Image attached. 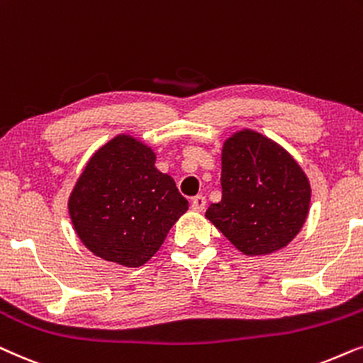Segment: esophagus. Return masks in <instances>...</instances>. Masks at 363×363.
Instances as JSON below:
<instances>
[{
    "label": "esophagus",
    "instance_id": "esophagus-1",
    "mask_svg": "<svg viewBox=\"0 0 363 363\" xmlns=\"http://www.w3.org/2000/svg\"><path fill=\"white\" fill-rule=\"evenodd\" d=\"M191 206H192V209H194V211H204V207H206V197H204V196H196V197H192Z\"/></svg>",
    "mask_w": 363,
    "mask_h": 363
}]
</instances>
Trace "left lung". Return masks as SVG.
<instances>
[{
  "instance_id": "1",
  "label": "left lung",
  "mask_w": 363,
  "mask_h": 363,
  "mask_svg": "<svg viewBox=\"0 0 363 363\" xmlns=\"http://www.w3.org/2000/svg\"><path fill=\"white\" fill-rule=\"evenodd\" d=\"M220 186L206 217L245 255L286 247L307 219V176L286 149L250 129L224 143Z\"/></svg>"
}]
</instances>
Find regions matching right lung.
Masks as SVG:
<instances>
[{
	"label": "right lung",
	"instance_id": "right-lung-1",
	"mask_svg": "<svg viewBox=\"0 0 363 363\" xmlns=\"http://www.w3.org/2000/svg\"><path fill=\"white\" fill-rule=\"evenodd\" d=\"M154 162L151 147L121 134L86 164L67 207L81 242L98 257L124 267L146 264L189 207Z\"/></svg>",
	"mask_w": 363,
	"mask_h": 363
}]
</instances>
